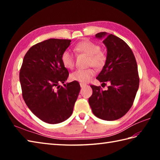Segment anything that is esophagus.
<instances>
[{
    "mask_svg": "<svg viewBox=\"0 0 160 160\" xmlns=\"http://www.w3.org/2000/svg\"><path fill=\"white\" fill-rule=\"evenodd\" d=\"M80 87H81V88H83L84 87H85V86H86V84H83V83H80Z\"/></svg>",
    "mask_w": 160,
    "mask_h": 160,
    "instance_id": "34e87169",
    "label": "esophagus"
}]
</instances>
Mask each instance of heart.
Returning a JSON list of instances; mask_svg holds the SVG:
<instances>
[{
    "label": "heart",
    "mask_w": 160,
    "mask_h": 160,
    "mask_svg": "<svg viewBox=\"0 0 160 160\" xmlns=\"http://www.w3.org/2000/svg\"><path fill=\"white\" fill-rule=\"evenodd\" d=\"M76 52L84 53L89 56V64L97 69L102 68L106 64L107 56L103 51L100 50V47L96 42L89 40H85L77 43L74 47ZM61 60L64 67L67 69H73L75 64V58L70 51L66 50L62 53ZM95 75L93 69H78L71 74V79L81 83H87L91 80Z\"/></svg>",
    "instance_id": "1"
}]
</instances>
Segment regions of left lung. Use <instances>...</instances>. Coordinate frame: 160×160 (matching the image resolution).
<instances>
[{"label":"left lung","instance_id":"8db88e82","mask_svg":"<svg viewBox=\"0 0 160 160\" xmlns=\"http://www.w3.org/2000/svg\"><path fill=\"white\" fill-rule=\"evenodd\" d=\"M107 49V60L96 78L102 84L108 82V90L91 85L93 93L89 103L93 113L102 120L112 121L121 118L131 108L139 88L136 60L131 49L123 40L113 34L100 32Z\"/></svg>","mask_w":160,"mask_h":160}]
</instances>
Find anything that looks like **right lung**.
Returning <instances> with one entry per match:
<instances>
[{
    "label": "right lung",
    "instance_id": "obj_1",
    "mask_svg": "<svg viewBox=\"0 0 160 160\" xmlns=\"http://www.w3.org/2000/svg\"><path fill=\"white\" fill-rule=\"evenodd\" d=\"M71 42L51 38L36 44L26 53L20 70L23 100L36 116L49 124L67 120L80 93L78 81L59 85L69 76L61 56Z\"/></svg>",
    "mask_w": 160,
    "mask_h": 160
}]
</instances>
